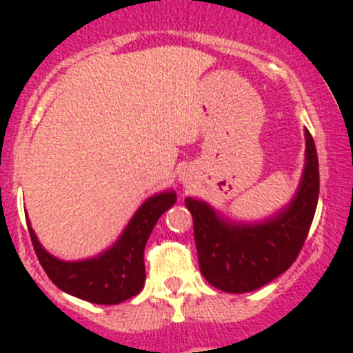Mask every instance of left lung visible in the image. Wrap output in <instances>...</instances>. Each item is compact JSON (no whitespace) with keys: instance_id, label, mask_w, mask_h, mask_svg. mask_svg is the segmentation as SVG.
I'll list each match as a JSON object with an SVG mask.
<instances>
[{"instance_id":"1","label":"left lung","mask_w":353,"mask_h":353,"mask_svg":"<svg viewBox=\"0 0 353 353\" xmlns=\"http://www.w3.org/2000/svg\"><path fill=\"white\" fill-rule=\"evenodd\" d=\"M305 169L297 196L285 212L261 225H229L206 203L186 198L193 215L199 270L213 287L244 294L266 285L297 259L319 196L316 145L305 130Z\"/></svg>"}]
</instances>
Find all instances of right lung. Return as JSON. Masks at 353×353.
I'll use <instances>...</instances> for the list:
<instances>
[{
	"mask_svg": "<svg viewBox=\"0 0 353 353\" xmlns=\"http://www.w3.org/2000/svg\"><path fill=\"white\" fill-rule=\"evenodd\" d=\"M176 203V193H162L143 203L121 239L108 252L87 261L66 263L42 249L28 225L39 263L56 287L94 304H119L141 290L145 283V244L157 220Z\"/></svg>",
	"mask_w": 353,
	"mask_h": 353,
	"instance_id": "add662e5",
	"label": "right lung"
}]
</instances>
